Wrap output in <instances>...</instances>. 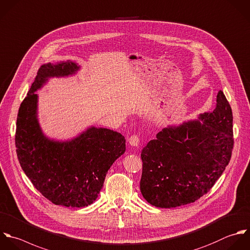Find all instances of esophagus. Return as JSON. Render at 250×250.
Segmentation results:
<instances>
[{
    "label": "esophagus",
    "mask_w": 250,
    "mask_h": 250,
    "mask_svg": "<svg viewBox=\"0 0 250 250\" xmlns=\"http://www.w3.org/2000/svg\"><path fill=\"white\" fill-rule=\"evenodd\" d=\"M128 142L131 146H138L139 144V136L137 134H133L128 138Z\"/></svg>",
    "instance_id": "obj_1"
}]
</instances>
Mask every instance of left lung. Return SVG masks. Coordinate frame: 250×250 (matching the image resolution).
<instances>
[{"label":"left lung","mask_w":250,"mask_h":250,"mask_svg":"<svg viewBox=\"0 0 250 250\" xmlns=\"http://www.w3.org/2000/svg\"><path fill=\"white\" fill-rule=\"evenodd\" d=\"M203 122L167 126L143 148L140 191L152 206L172 208L196 202L213 187L234 148L232 108L222 90Z\"/></svg>","instance_id":"obj_1"}]
</instances>
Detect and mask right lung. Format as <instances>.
Segmentation results:
<instances>
[{"label":"right lung","mask_w":250,"mask_h":250,"mask_svg":"<svg viewBox=\"0 0 250 250\" xmlns=\"http://www.w3.org/2000/svg\"><path fill=\"white\" fill-rule=\"evenodd\" d=\"M71 61L42 65L20 104L15 130L19 164L35 188L48 201L66 208L91 205L114 162L125 152V137L111 129L91 126L71 141L43 135L37 119V89L50 77L75 74Z\"/></svg>","instance_id":"obj_1"}]
</instances>
